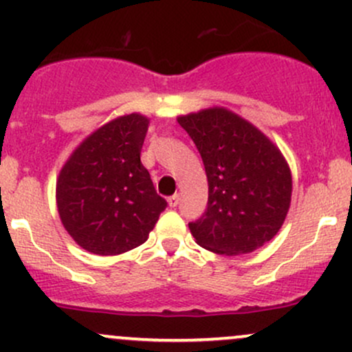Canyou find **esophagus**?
I'll return each mask as SVG.
<instances>
[{
    "instance_id": "34e87169",
    "label": "esophagus",
    "mask_w": 352,
    "mask_h": 352,
    "mask_svg": "<svg viewBox=\"0 0 352 352\" xmlns=\"http://www.w3.org/2000/svg\"><path fill=\"white\" fill-rule=\"evenodd\" d=\"M168 207L170 208H175L177 205H179V201H180V199H179V195H172V197H168Z\"/></svg>"
}]
</instances>
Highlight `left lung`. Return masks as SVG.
Returning <instances> with one entry per match:
<instances>
[{
	"label": "left lung",
	"instance_id": "1",
	"mask_svg": "<svg viewBox=\"0 0 352 352\" xmlns=\"http://www.w3.org/2000/svg\"><path fill=\"white\" fill-rule=\"evenodd\" d=\"M199 148L208 180L207 210L190 232L218 254L252 253L280 232L293 179L280 148L260 129L225 107L177 117Z\"/></svg>",
	"mask_w": 352,
	"mask_h": 352
}]
</instances>
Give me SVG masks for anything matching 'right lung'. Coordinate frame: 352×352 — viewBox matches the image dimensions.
<instances>
[{
  "label": "right lung",
  "mask_w": 352,
  "mask_h": 352,
  "mask_svg": "<svg viewBox=\"0 0 352 352\" xmlns=\"http://www.w3.org/2000/svg\"><path fill=\"white\" fill-rule=\"evenodd\" d=\"M148 122L137 112L109 120L60 168L59 218L80 248L102 256L129 252L147 241L167 207L140 162Z\"/></svg>",
  "instance_id": "1"
}]
</instances>
